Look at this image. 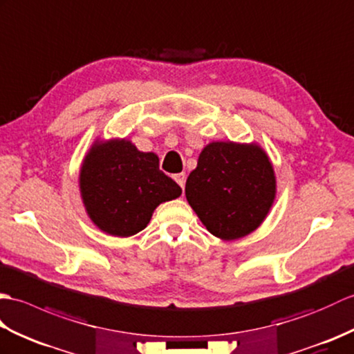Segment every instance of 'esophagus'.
<instances>
[{
  "instance_id": "1",
  "label": "esophagus",
  "mask_w": 354,
  "mask_h": 354,
  "mask_svg": "<svg viewBox=\"0 0 354 354\" xmlns=\"http://www.w3.org/2000/svg\"><path fill=\"white\" fill-rule=\"evenodd\" d=\"M174 180L178 183V186L182 187V189H185V182H186V176L183 174V172H180V174H176L174 176Z\"/></svg>"
}]
</instances>
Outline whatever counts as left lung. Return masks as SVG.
<instances>
[{
	"label": "left lung",
	"mask_w": 354,
	"mask_h": 354,
	"mask_svg": "<svg viewBox=\"0 0 354 354\" xmlns=\"http://www.w3.org/2000/svg\"><path fill=\"white\" fill-rule=\"evenodd\" d=\"M276 192V174L263 148L232 140L204 147L185 187L200 221L223 241L254 232L270 214Z\"/></svg>",
	"instance_id": "8db88e82"
}]
</instances>
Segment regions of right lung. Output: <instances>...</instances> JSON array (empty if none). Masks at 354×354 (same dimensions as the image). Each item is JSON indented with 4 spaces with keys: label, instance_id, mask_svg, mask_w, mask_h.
I'll use <instances>...</instances> for the list:
<instances>
[{
    "label": "right lung",
    "instance_id": "right-lung-1",
    "mask_svg": "<svg viewBox=\"0 0 354 354\" xmlns=\"http://www.w3.org/2000/svg\"><path fill=\"white\" fill-rule=\"evenodd\" d=\"M80 195L101 232L129 238L144 230L159 204L182 195L159 169V157L139 151L129 139H97L82 162Z\"/></svg>",
    "mask_w": 354,
    "mask_h": 354
}]
</instances>
